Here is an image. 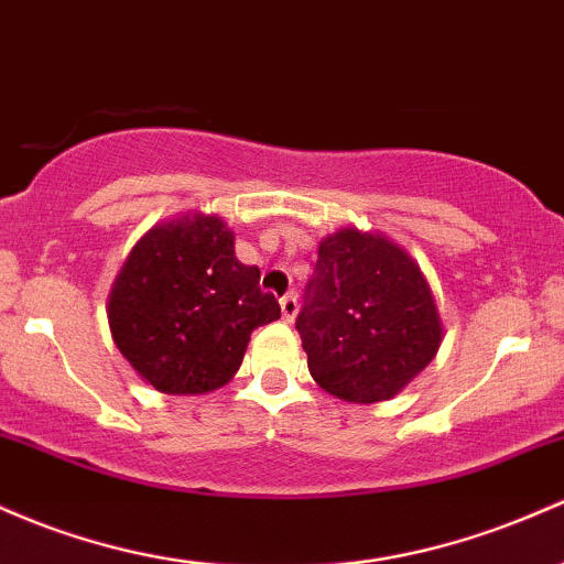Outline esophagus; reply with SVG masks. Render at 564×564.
<instances>
[{
	"instance_id": "obj_1",
	"label": "esophagus",
	"mask_w": 564,
	"mask_h": 564,
	"mask_svg": "<svg viewBox=\"0 0 564 564\" xmlns=\"http://www.w3.org/2000/svg\"><path fill=\"white\" fill-rule=\"evenodd\" d=\"M296 311H300V300H296L294 292L283 294L281 296V313H283V321H294Z\"/></svg>"
}]
</instances>
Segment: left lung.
Listing matches in <instances>:
<instances>
[{
  "mask_svg": "<svg viewBox=\"0 0 564 564\" xmlns=\"http://www.w3.org/2000/svg\"><path fill=\"white\" fill-rule=\"evenodd\" d=\"M296 332L324 391L352 404L391 399L442 345L429 281L382 235L339 230L318 246Z\"/></svg>",
  "mask_w": 564,
  "mask_h": 564,
  "instance_id": "8db88e82",
  "label": "left lung"
}]
</instances>
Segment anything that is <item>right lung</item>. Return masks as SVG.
<instances>
[{"label": "right lung", "mask_w": 564, "mask_h": 564, "mask_svg": "<svg viewBox=\"0 0 564 564\" xmlns=\"http://www.w3.org/2000/svg\"><path fill=\"white\" fill-rule=\"evenodd\" d=\"M281 318L219 216H182L135 243L109 294L115 345L163 393H208L238 372L257 326Z\"/></svg>", "instance_id": "1"}]
</instances>
